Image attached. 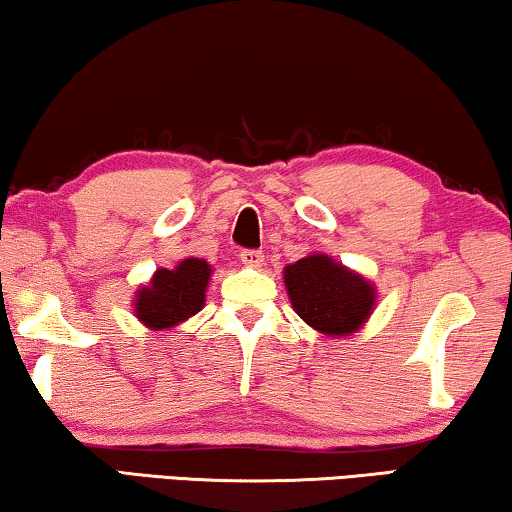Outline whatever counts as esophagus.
<instances>
[{"label": "esophagus", "instance_id": "esophagus-1", "mask_svg": "<svg viewBox=\"0 0 512 512\" xmlns=\"http://www.w3.org/2000/svg\"><path fill=\"white\" fill-rule=\"evenodd\" d=\"M240 261L247 265V268H261L263 261H265V256L261 254V251H256V249H244L242 254H240Z\"/></svg>", "mask_w": 512, "mask_h": 512}]
</instances>
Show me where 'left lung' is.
I'll return each instance as SVG.
<instances>
[{"mask_svg":"<svg viewBox=\"0 0 512 512\" xmlns=\"http://www.w3.org/2000/svg\"><path fill=\"white\" fill-rule=\"evenodd\" d=\"M284 284L298 317L331 338L359 331L373 314L377 298L366 277L326 254H310L286 265Z\"/></svg>","mask_w":512,"mask_h":512,"instance_id":"1","label":"left lung"}]
</instances>
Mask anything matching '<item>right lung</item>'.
<instances>
[{"label": "right lung", "instance_id": "right-lung-1", "mask_svg": "<svg viewBox=\"0 0 512 512\" xmlns=\"http://www.w3.org/2000/svg\"><path fill=\"white\" fill-rule=\"evenodd\" d=\"M212 265L205 258H184L177 268H160L135 296V317L151 331L179 326L205 307Z\"/></svg>", "mask_w": 512, "mask_h": 512}]
</instances>
